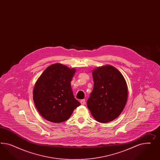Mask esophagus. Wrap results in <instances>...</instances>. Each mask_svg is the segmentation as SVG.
<instances>
[{"mask_svg": "<svg viewBox=\"0 0 160 160\" xmlns=\"http://www.w3.org/2000/svg\"><path fill=\"white\" fill-rule=\"evenodd\" d=\"M80 103H81V104H82V105H84V104H86V100H85L84 99L80 101Z\"/></svg>", "mask_w": 160, "mask_h": 160, "instance_id": "esophagus-1", "label": "esophagus"}]
</instances>
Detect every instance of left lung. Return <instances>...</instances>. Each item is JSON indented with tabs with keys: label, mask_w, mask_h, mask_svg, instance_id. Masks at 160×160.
<instances>
[{
	"label": "left lung",
	"mask_w": 160,
	"mask_h": 160,
	"mask_svg": "<svg viewBox=\"0 0 160 160\" xmlns=\"http://www.w3.org/2000/svg\"><path fill=\"white\" fill-rule=\"evenodd\" d=\"M94 87L87 107L96 121L108 122L119 116L126 106L128 89L126 80L116 68L106 65L92 72Z\"/></svg>",
	"instance_id": "1"
}]
</instances>
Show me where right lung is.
Wrapping results in <instances>:
<instances>
[{"mask_svg":"<svg viewBox=\"0 0 160 160\" xmlns=\"http://www.w3.org/2000/svg\"><path fill=\"white\" fill-rule=\"evenodd\" d=\"M76 72L60 63L46 68L35 83L33 98L41 116L54 123L66 121L81 104L74 98L71 82Z\"/></svg>","mask_w":160,"mask_h":160,"instance_id":"right-lung-1","label":"right lung"}]
</instances>
